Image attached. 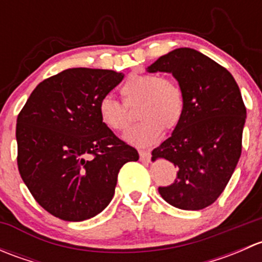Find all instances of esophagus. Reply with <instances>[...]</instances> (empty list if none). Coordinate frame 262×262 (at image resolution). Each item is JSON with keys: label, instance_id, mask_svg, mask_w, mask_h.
<instances>
[{"label": "esophagus", "instance_id": "esophagus-1", "mask_svg": "<svg viewBox=\"0 0 262 262\" xmlns=\"http://www.w3.org/2000/svg\"><path fill=\"white\" fill-rule=\"evenodd\" d=\"M139 157H141V161H143V162H149L150 152L149 150H139Z\"/></svg>", "mask_w": 262, "mask_h": 262}]
</instances>
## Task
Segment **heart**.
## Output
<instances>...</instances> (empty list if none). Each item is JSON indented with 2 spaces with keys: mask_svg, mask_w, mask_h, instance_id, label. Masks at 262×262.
<instances>
[{
  "mask_svg": "<svg viewBox=\"0 0 262 262\" xmlns=\"http://www.w3.org/2000/svg\"><path fill=\"white\" fill-rule=\"evenodd\" d=\"M124 104L139 105L138 116L143 120L126 133L125 139L136 146L153 144L162 134L163 128L178 125L184 114V95L176 82L152 73L132 75L120 87ZM97 114L106 128L124 132L132 123L128 109L114 97H101L97 104Z\"/></svg>",
  "mask_w": 262,
  "mask_h": 262,
  "instance_id": "b5f03b06",
  "label": "heart"
}]
</instances>
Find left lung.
I'll return each instance as SVG.
<instances>
[{
  "label": "left lung",
  "mask_w": 262,
  "mask_h": 262,
  "mask_svg": "<svg viewBox=\"0 0 262 262\" xmlns=\"http://www.w3.org/2000/svg\"><path fill=\"white\" fill-rule=\"evenodd\" d=\"M147 71L172 73L185 102L170 138L152 150V161L165 158L178 168L173 184L158 191L179 209H204L226 189L241 157L246 107L238 84L226 68L191 48L162 55Z\"/></svg>",
  "instance_id": "left-lung-1"
}]
</instances>
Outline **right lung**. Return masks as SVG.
I'll use <instances>...</instances> for the list:
<instances>
[{
  "label": "right lung",
  "instance_id": "1",
  "mask_svg": "<svg viewBox=\"0 0 262 262\" xmlns=\"http://www.w3.org/2000/svg\"><path fill=\"white\" fill-rule=\"evenodd\" d=\"M124 78L112 70L70 68L35 87L17 116V166L34 199L68 222L101 213L112 202L119 170L138 161L104 125L100 99Z\"/></svg>",
  "mask_w": 262,
  "mask_h": 262
}]
</instances>
